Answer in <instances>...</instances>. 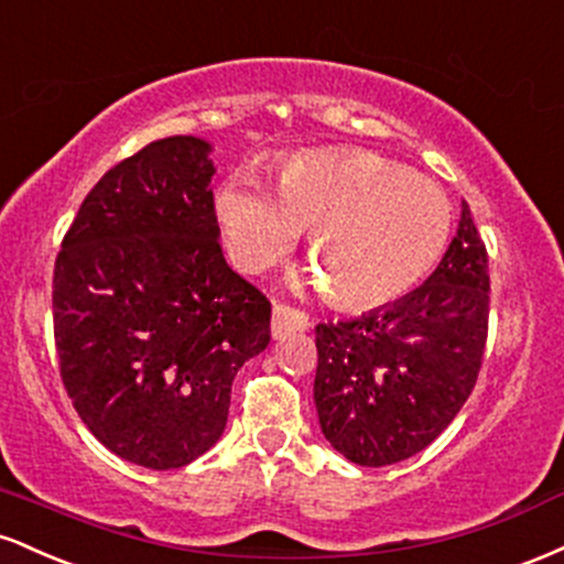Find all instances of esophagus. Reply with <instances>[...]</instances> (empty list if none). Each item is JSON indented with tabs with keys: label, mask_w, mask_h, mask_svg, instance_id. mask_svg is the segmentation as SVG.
Here are the masks:
<instances>
[{
	"label": "esophagus",
	"mask_w": 564,
	"mask_h": 564,
	"mask_svg": "<svg viewBox=\"0 0 564 564\" xmlns=\"http://www.w3.org/2000/svg\"><path fill=\"white\" fill-rule=\"evenodd\" d=\"M307 326V315L300 313V310L286 307V304H275L273 307V339H283V336L294 332H304Z\"/></svg>",
	"instance_id": "obj_1"
}]
</instances>
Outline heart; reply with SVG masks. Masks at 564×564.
I'll return each instance as SVG.
<instances>
[{
    "label": "heart",
    "mask_w": 564,
    "mask_h": 564,
    "mask_svg": "<svg viewBox=\"0 0 564 564\" xmlns=\"http://www.w3.org/2000/svg\"><path fill=\"white\" fill-rule=\"evenodd\" d=\"M278 192L232 174L217 196L230 254L264 270L310 228L313 281L352 310L405 296L435 270L451 238L443 191L371 151H323L289 161Z\"/></svg>",
    "instance_id": "heart-1"
}]
</instances>
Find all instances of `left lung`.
<instances>
[{
    "instance_id": "8db88e82",
    "label": "left lung",
    "mask_w": 564,
    "mask_h": 564,
    "mask_svg": "<svg viewBox=\"0 0 564 564\" xmlns=\"http://www.w3.org/2000/svg\"><path fill=\"white\" fill-rule=\"evenodd\" d=\"M488 251L462 200L456 238L411 294L315 326L323 435L360 467L416 456L475 390L488 336Z\"/></svg>"
}]
</instances>
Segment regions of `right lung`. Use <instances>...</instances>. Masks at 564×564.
I'll return each mask as SVG.
<instances>
[{
	"label": "right lung",
	"instance_id": "right-lung-1",
	"mask_svg": "<svg viewBox=\"0 0 564 564\" xmlns=\"http://www.w3.org/2000/svg\"><path fill=\"white\" fill-rule=\"evenodd\" d=\"M212 145L174 134L100 177L53 278L61 377L124 462L180 469L223 437L238 368L270 341V302L219 246Z\"/></svg>",
	"mask_w": 564,
	"mask_h": 564
}]
</instances>
